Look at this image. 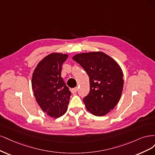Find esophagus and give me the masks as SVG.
<instances>
[{"instance_id":"obj_1","label":"esophagus","mask_w":155,"mask_h":155,"mask_svg":"<svg viewBox=\"0 0 155 155\" xmlns=\"http://www.w3.org/2000/svg\"><path fill=\"white\" fill-rule=\"evenodd\" d=\"M77 91H78V88L77 87H74V88H73L71 89V92L73 93H76L77 92Z\"/></svg>"}]
</instances>
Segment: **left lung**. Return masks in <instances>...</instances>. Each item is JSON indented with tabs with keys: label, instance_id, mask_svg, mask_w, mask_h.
<instances>
[{
	"label": "left lung",
	"instance_id": "obj_1",
	"mask_svg": "<svg viewBox=\"0 0 155 155\" xmlns=\"http://www.w3.org/2000/svg\"><path fill=\"white\" fill-rule=\"evenodd\" d=\"M89 78L90 89L83 99L86 109L95 116H103L116 106L120 98L123 73L118 63L102 52L80 53L73 57Z\"/></svg>",
	"mask_w": 155,
	"mask_h": 155
}]
</instances>
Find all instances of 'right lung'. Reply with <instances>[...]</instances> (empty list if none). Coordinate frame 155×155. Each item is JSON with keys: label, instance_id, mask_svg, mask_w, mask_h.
<instances>
[{"label": "right lung", "instance_id": "right-lung-1", "mask_svg": "<svg viewBox=\"0 0 155 155\" xmlns=\"http://www.w3.org/2000/svg\"><path fill=\"white\" fill-rule=\"evenodd\" d=\"M68 55L51 53L44 57L35 69L32 89L42 111L49 116L58 118L66 112L71 94L61 77L62 65Z\"/></svg>", "mask_w": 155, "mask_h": 155}]
</instances>
